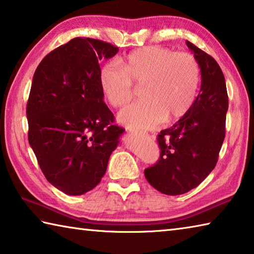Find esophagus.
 <instances>
[{"instance_id": "34e87169", "label": "esophagus", "mask_w": 254, "mask_h": 254, "mask_svg": "<svg viewBox=\"0 0 254 254\" xmlns=\"http://www.w3.org/2000/svg\"><path fill=\"white\" fill-rule=\"evenodd\" d=\"M130 132L132 133V134H135V135H143V136H145V135H148V133H145V132H141V131L130 130Z\"/></svg>"}]
</instances>
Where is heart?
<instances>
[{
  "instance_id": "obj_1",
  "label": "heart",
  "mask_w": 254,
  "mask_h": 254,
  "mask_svg": "<svg viewBox=\"0 0 254 254\" xmlns=\"http://www.w3.org/2000/svg\"><path fill=\"white\" fill-rule=\"evenodd\" d=\"M98 79L102 92L113 107H122L143 86L144 101L126 107L119 121L137 130L157 127L163 120L175 122L194 105L200 83V68L189 53H176L160 46L135 49L122 59L121 67L113 62L101 67Z\"/></svg>"
}]
</instances>
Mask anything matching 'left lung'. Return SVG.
Masks as SVG:
<instances>
[{"label": "left lung", "instance_id": "obj_1", "mask_svg": "<svg viewBox=\"0 0 254 254\" xmlns=\"http://www.w3.org/2000/svg\"><path fill=\"white\" fill-rule=\"evenodd\" d=\"M201 72V85L190 111L157 136L160 157L144 169L148 183L166 195H182L210 174L225 137L229 109L225 78L212 56L187 41Z\"/></svg>", "mask_w": 254, "mask_h": 254}]
</instances>
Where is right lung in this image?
<instances>
[{
    "label": "right lung",
    "instance_id": "right-lung-1",
    "mask_svg": "<svg viewBox=\"0 0 254 254\" xmlns=\"http://www.w3.org/2000/svg\"><path fill=\"white\" fill-rule=\"evenodd\" d=\"M118 47L77 37L46 56L27 103L28 139L47 180L67 195L95 188L124 128L104 103L100 60Z\"/></svg>",
    "mask_w": 254,
    "mask_h": 254
}]
</instances>
